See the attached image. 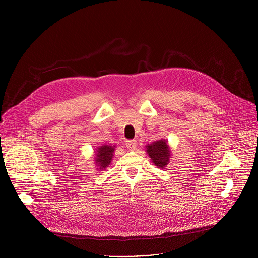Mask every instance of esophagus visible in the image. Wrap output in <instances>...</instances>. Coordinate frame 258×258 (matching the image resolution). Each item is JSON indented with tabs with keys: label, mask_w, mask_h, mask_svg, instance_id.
Instances as JSON below:
<instances>
[{
	"label": "esophagus",
	"mask_w": 258,
	"mask_h": 258,
	"mask_svg": "<svg viewBox=\"0 0 258 258\" xmlns=\"http://www.w3.org/2000/svg\"><path fill=\"white\" fill-rule=\"evenodd\" d=\"M125 146L126 148L130 150H135L137 147V141L136 140H128L125 142Z\"/></svg>",
	"instance_id": "34e87169"
}]
</instances>
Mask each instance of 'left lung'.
<instances>
[{"instance_id": "left-lung-1", "label": "left lung", "mask_w": 258, "mask_h": 258, "mask_svg": "<svg viewBox=\"0 0 258 258\" xmlns=\"http://www.w3.org/2000/svg\"><path fill=\"white\" fill-rule=\"evenodd\" d=\"M147 153L151 158L152 162L158 167L163 169L167 163H169L170 158V150L169 146L165 140L155 141L152 144H148L146 146Z\"/></svg>"}]
</instances>
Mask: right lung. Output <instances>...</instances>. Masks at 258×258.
Here are the masks:
<instances>
[{
    "instance_id": "1",
    "label": "right lung",
    "mask_w": 258,
    "mask_h": 258,
    "mask_svg": "<svg viewBox=\"0 0 258 258\" xmlns=\"http://www.w3.org/2000/svg\"><path fill=\"white\" fill-rule=\"evenodd\" d=\"M115 150V146L103 145L97 149V153L95 154V163L98 169L103 170L108 165H110L113 158V153Z\"/></svg>"
}]
</instances>
